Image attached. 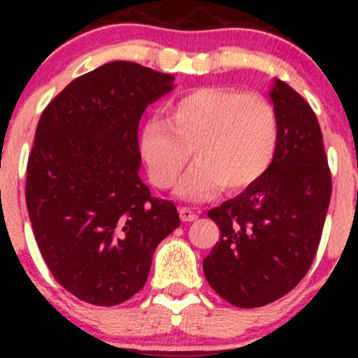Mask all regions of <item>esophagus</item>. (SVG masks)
I'll return each mask as SVG.
<instances>
[{
	"label": "esophagus",
	"mask_w": 358,
	"mask_h": 358,
	"mask_svg": "<svg viewBox=\"0 0 358 358\" xmlns=\"http://www.w3.org/2000/svg\"><path fill=\"white\" fill-rule=\"evenodd\" d=\"M197 213L194 211V209L190 208H182L180 209V218H182V222H194V220H197Z\"/></svg>",
	"instance_id": "34e87169"
}]
</instances>
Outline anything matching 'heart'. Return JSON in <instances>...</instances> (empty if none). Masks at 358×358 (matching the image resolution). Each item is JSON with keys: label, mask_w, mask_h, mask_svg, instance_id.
<instances>
[{"label": "heart", "mask_w": 358, "mask_h": 358, "mask_svg": "<svg viewBox=\"0 0 358 358\" xmlns=\"http://www.w3.org/2000/svg\"><path fill=\"white\" fill-rule=\"evenodd\" d=\"M166 112L168 119H145L138 133V154L159 189L175 185L192 149L199 161L176 189L189 202L213 199L223 187L248 189L272 166L279 119L265 96L208 86L180 96Z\"/></svg>", "instance_id": "heart-1"}]
</instances>
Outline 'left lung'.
I'll use <instances>...</instances> for the list:
<instances>
[{
	"label": "left lung",
	"instance_id": "left-lung-1",
	"mask_svg": "<svg viewBox=\"0 0 358 358\" xmlns=\"http://www.w3.org/2000/svg\"><path fill=\"white\" fill-rule=\"evenodd\" d=\"M279 145L266 175L208 211L220 241L202 270L223 299L256 308L282 298L315 258L331 201V173L317 115L280 79L268 92Z\"/></svg>",
	"mask_w": 358,
	"mask_h": 358
}]
</instances>
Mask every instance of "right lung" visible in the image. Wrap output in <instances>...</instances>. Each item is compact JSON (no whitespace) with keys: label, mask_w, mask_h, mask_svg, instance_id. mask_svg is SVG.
I'll use <instances>...</instances> for the list:
<instances>
[{"label":"right lung","mask_w":358,"mask_h":358,"mask_svg":"<svg viewBox=\"0 0 358 358\" xmlns=\"http://www.w3.org/2000/svg\"><path fill=\"white\" fill-rule=\"evenodd\" d=\"M175 76L109 62L74 79L43 110L29 154V218L57 282L99 306L147 282L154 251L180 225L171 201L140 180L138 122Z\"/></svg>","instance_id":"obj_1"}]
</instances>
